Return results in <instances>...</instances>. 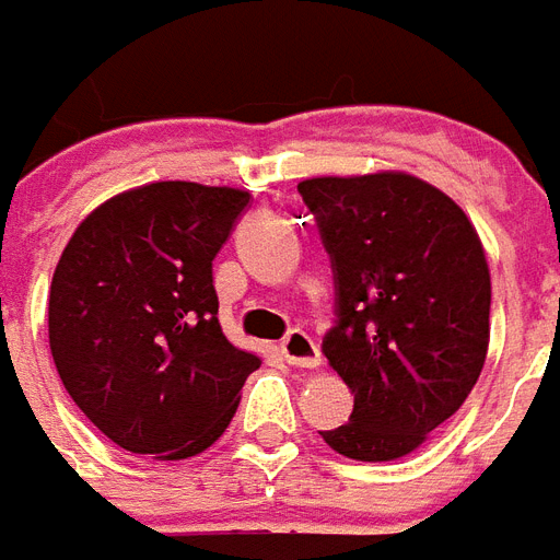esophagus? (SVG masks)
I'll use <instances>...</instances> for the list:
<instances>
[{
  "instance_id": "1",
  "label": "esophagus",
  "mask_w": 560,
  "mask_h": 560,
  "mask_svg": "<svg viewBox=\"0 0 560 560\" xmlns=\"http://www.w3.org/2000/svg\"><path fill=\"white\" fill-rule=\"evenodd\" d=\"M284 362L296 364V368H317L320 364V347L314 341L312 335L302 332V329H291L279 343Z\"/></svg>"
}]
</instances>
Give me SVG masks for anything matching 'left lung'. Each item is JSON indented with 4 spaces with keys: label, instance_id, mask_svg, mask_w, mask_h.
I'll return each instance as SVG.
<instances>
[{
    "label": "left lung",
    "instance_id": "1",
    "mask_svg": "<svg viewBox=\"0 0 560 560\" xmlns=\"http://www.w3.org/2000/svg\"><path fill=\"white\" fill-rule=\"evenodd\" d=\"M335 276L323 355L353 392L341 428L320 430L343 457H407L475 388L490 343V267L469 217L404 172L312 177Z\"/></svg>",
    "mask_w": 560,
    "mask_h": 560
}]
</instances>
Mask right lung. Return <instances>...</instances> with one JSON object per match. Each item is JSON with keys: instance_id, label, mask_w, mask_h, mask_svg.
<instances>
[{"instance_id": "obj_1", "label": "right lung", "mask_w": 560, "mask_h": 560, "mask_svg": "<svg viewBox=\"0 0 560 560\" xmlns=\"http://www.w3.org/2000/svg\"><path fill=\"white\" fill-rule=\"evenodd\" d=\"M248 207L231 186L160 180L82 219L49 284V350L94 428L132 454L196 457L260 359L219 326L213 258Z\"/></svg>"}]
</instances>
